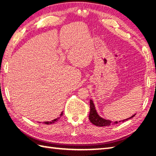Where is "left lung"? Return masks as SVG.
<instances>
[{
    "instance_id": "obj_1",
    "label": "left lung",
    "mask_w": 156,
    "mask_h": 156,
    "mask_svg": "<svg viewBox=\"0 0 156 156\" xmlns=\"http://www.w3.org/2000/svg\"><path fill=\"white\" fill-rule=\"evenodd\" d=\"M90 115H89V120H90V121L92 124L96 126H98V127H107V126H110L111 125L117 124L119 122H125V121H127L129 119L133 118L135 115V114L132 116V117H129L128 119H126L125 120L112 122L110 120H107V119L102 118L98 115L97 111H96L93 101L92 100H90Z\"/></svg>"
}]
</instances>
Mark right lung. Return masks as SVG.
<instances>
[{
	"mask_svg": "<svg viewBox=\"0 0 156 156\" xmlns=\"http://www.w3.org/2000/svg\"><path fill=\"white\" fill-rule=\"evenodd\" d=\"M62 115H63V112H62V113L60 114V115H59V117H58L57 119H54V120H52L51 121H45V122H44V124H46V125H50V124L54 123V122H57L58 121H59V119H60V117H62Z\"/></svg>",
	"mask_w": 156,
	"mask_h": 156,
	"instance_id": "1",
	"label": "right lung"
}]
</instances>
